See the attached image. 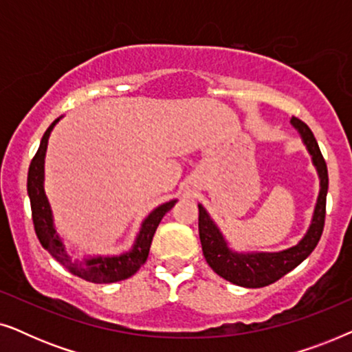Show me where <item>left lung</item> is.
<instances>
[{
  "mask_svg": "<svg viewBox=\"0 0 352 352\" xmlns=\"http://www.w3.org/2000/svg\"><path fill=\"white\" fill-rule=\"evenodd\" d=\"M290 123L298 129L307 152L312 158V165L316 166L317 175L320 179V190L317 197L314 214H312L309 229L300 242L293 247L282 250V252H252L239 253L234 252L226 242L224 235L221 234L218 226L210 218L208 211L199 205V234L204 256L208 266L226 280L235 283V285L247 288H259L271 285L278 278L285 276L301 264L312 253L316 245L319 243L322 230L325 223V204L327 190H329V171L327 163L322 157L319 144H317L314 134L301 120L293 117Z\"/></svg>",
  "mask_w": 352,
  "mask_h": 352,
  "instance_id": "left-lung-1",
  "label": "left lung"
}]
</instances>
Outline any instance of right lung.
Listing matches in <instances>:
<instances>
[{"mask_svg": "<svg viewBox=\"0 0 352 352\" xmlns=\"http://www.w3.org/2000/svg\"><path fill=\"white\" fill-rule=\"evenodd\" d=\"M60 118L62 117L54 120L51 126L46 129V133L43 134L40 147H38L35 157L30 163V168H28L27 192L28 199H30L32 218L36 237L43 245V248L47 250L56 261H59L74 276L83 278V280L93 283H113L124 280V278L136 274L142 264L147 261L153 234H155L163 216L175 206L177 200H170L166 204L158 205L155 210H152L147 214V218L142 221L141 229H139L129 252L117 254V256H88L83 261L72 258L67 253L64 240L57 232L50 200H47L45 192V157L47 141H50L52 128L56 126V123Z\"/></svg>", "mask_w": 352, "mask_h": 352, "instance_id": "1", "label": "right lung"}]
</instances>
